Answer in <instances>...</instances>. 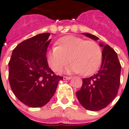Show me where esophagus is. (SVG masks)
Instances as JSON below:
<instances>
[{
    "instance_id": "obj_1",
    "label": "esophagus",
    "mask_w": 129,
    "mask_h": 129,
    "mask_svg": "<svg viewBox=\"0 0 129 129\" xmlns=\"http://www.w3.org/2000/svg\"><path fill=\"white\" fill-rule=\"evenodd\" d=\"M71 79L70 76H63V80H69Z\"/></svg>"
}]
</instances>
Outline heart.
I'll use <instances>...</instances> for the list:
<instances>
[{
  "label": "heart",
  "mask_w": 129,
  "mask_h": 129,
  "mask_svg": "<svg viewBox=\"0 0 129 129\" xmlns=\"http://www.w3.org/2000/svg\"><path fill=\"white\" fill-rule=\"evenodd\" d=\"M56 44L58 46L49 49L46 54L48 64L55 72L61 70L70 60L72 63L66 71L81 72L84 76L93 74L101 65L103 52L94 41L67 35L60 38Z\"/></svg>",
  "instance_id": "heart-1"
}]
</instances>
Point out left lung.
Returning a JSON list of instances; mask_svg holds the SVG:
<instances>
[{
	"instance_id": "left-lung-1",
	"label": "left lung",
	"mask_w": 129,
	"mask_h": 129,
	"mask_svg": "<svg viewBox=\"0 0 129 129\" xmlns=\"http://www.w3.org/2000/svg\"><path fill=\"white\" fill-rule=\"evenodd\" d=\"M85 36L98 40L89 33ZM103 48L100 69L89 78L83 79L81 88L76 92V97L81 105L88 110L97 111L107 107L116 97L120 86V66L117 53L108 45L100 42Z\"/></svg>"
}]
</instances>
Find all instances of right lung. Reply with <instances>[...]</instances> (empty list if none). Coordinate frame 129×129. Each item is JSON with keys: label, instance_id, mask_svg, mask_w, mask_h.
I'll return each mask as SVG.
<instances>
[{"label": "right lung", "instance_id": "obj_1", "mask_svg": "<svg viewBox=\"0 0 129 129\" xmlns=\"http://www.w3.org/2000/svg\"><path fill=\"white\" fill-rule=\"evenodd\" d=\"M50 33H42L19 43L9 63V80L15 96L31 108L45 105L53 96L62 76L48 66L46 58Z\"/></svg>", "mask_w": 129, "mask_h": 129}]
</instances>
